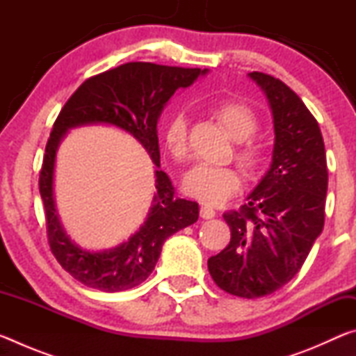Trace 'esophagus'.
I'll list each match as a JSON object with an SVG mask.
<instances>
[{
	"label": "esophagus",
	"instance_id": "34e87169",
	"mask_svg": "<svg viewBox=\"0 0 356 356\" xmlns=\"http://www.w3.org/2000/svg\"><path fill=\"white\" fill-rule=\"evenodd\" d=\"M200 213H201V218H204V220H210V218H213L216 212H215V210H213L212 207L202 206V207H201V210H200Z\"/></svg>",
	"mask_w": 356,
	"mask_h": 356
}]
</instances>
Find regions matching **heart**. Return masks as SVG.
Instances as JSON below:
<instances>
[{
    "mask_svg": "<svg viewBox=\"0 0 356 356\" xmlns=\"http://www.w3.org/2000/svg\"><path fill=\"white\" fill-rule=\"evenodd\" d=\"M227 135L238 141L237 161L248 177H256L265 163V147L250 138L257 129L254 111L240 102H221L213 108ZM165 144L172 159L185 160L188 155V120L182 113L172 114L165 127ZM184 191L207 206H216L231 197L240 186L238 172L231 166L200 163L185 174Z\"/></svg>",
    "mask_w": 356,
    "mask_h": 356,
    "instance_id": "heart-1",
    "label": "heart"
}]
</instances>
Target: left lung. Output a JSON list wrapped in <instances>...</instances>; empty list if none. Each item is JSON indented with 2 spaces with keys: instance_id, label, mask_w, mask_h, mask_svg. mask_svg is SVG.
<instances>
[{
  "instance_id": "8db88e82",
  "label": "left lung",
  "mask_w": 356,
  "mask_h": 356,
  "mask_svg": "<svg viewBox=\"0 0 356 356\" xmlns=\"http://www.w3.org/2000/svg\"><path fill=\"white\" fill-rule=\"evenodd\" d=\"M248 76L272 110V163L240 212L222 215L231 242L207 265L225 292L259 298L298 273L322 234L328 170L321 129L303 100L272 75L251 72Z\"/></svg>"
}]
</instances>
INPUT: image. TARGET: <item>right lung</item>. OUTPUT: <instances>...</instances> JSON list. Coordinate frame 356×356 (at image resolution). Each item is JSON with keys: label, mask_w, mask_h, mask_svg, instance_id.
Wrapping results in <instances>:
<instances>
[{"label": "right lung", "mask_w": 356, "mask_h": 356, "mask_svg": "<svg viewBox=\"0 0 356 356\" xmlns=\"http://www.w3.org/2000/svg\"><path fill=\"white\" fill-rule=\"evenodd\" d=\"M207 72L127 63L84 81L59 113L45 147L39 191L51 252L65 272L84 286L104 292L136 287L152 273L166 238L197 221V202L176 197L171 179L160 170L156 124L174 92L188 88ZM84 124H111L131 134L156 165V193L147 220L125 243L110 250L91 252L76 245L63 231L56 210L57 149L72 128Z\"/></svg>", "instance_id": "obj_1"}]
</instances>
